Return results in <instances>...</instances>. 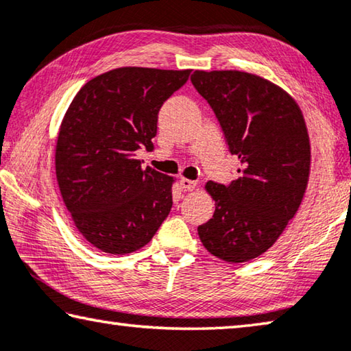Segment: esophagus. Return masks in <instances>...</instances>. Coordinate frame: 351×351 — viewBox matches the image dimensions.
<instances>
[{
  "label": "esophagus",
  "mask_w": 351,
  "mask_h": 351,
  "mask_svg": "<svg viewBox=\"0 0 351 351\" xmlns=\"http://www.w3.org/2000/svg\"><path fill=\"white\" fill-rule=\"evenodd\" d=\"M180 186L184 192L187 191H193V189L197 187V181H192V180H187V178H181L180 181Z\"/></svg>",
  "instance_id": "obj_1"
}]
</instances>
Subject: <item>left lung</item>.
Segmentation results:
<instances>
[{"instance_id":"1","label":"left lung","mask_w":351,"mask_h":351,"mask_svg":"<svg viewBox=\"0 0 351 351\" xmlns=\"http://www.w3.org/2000/svg\"><path fill=\"white\" fill-rule=\"evenodd\" d=\"M191 81L241 160L231 184L206 182L215 213L198 226L199 241L226 263H247L274 245L302 204L311 169L303 114L281 87L245 71L197 70Z\"/></svg>"}]
</instances>
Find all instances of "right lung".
Returning <instances> with one entry per match:
<instances>
[{
    "instance_id": "add662e5",
    "label": "right lung",
    "mask_w": 351,
    "mask_h": 351,
    "mask_svg": "<svg viewBox=\"0 0 351 351\" xmlns=\"http://www.w3.org/2000/svg\"><path fill=\"white\" fill-rule=\"evenodd\" d=\"M191 70L121 66L93 77L66 109L56 143V178L71 220L109 254L145 247L169 215L173 178L142 169L158 114Z\"/></svg>"
}]
</instances>
